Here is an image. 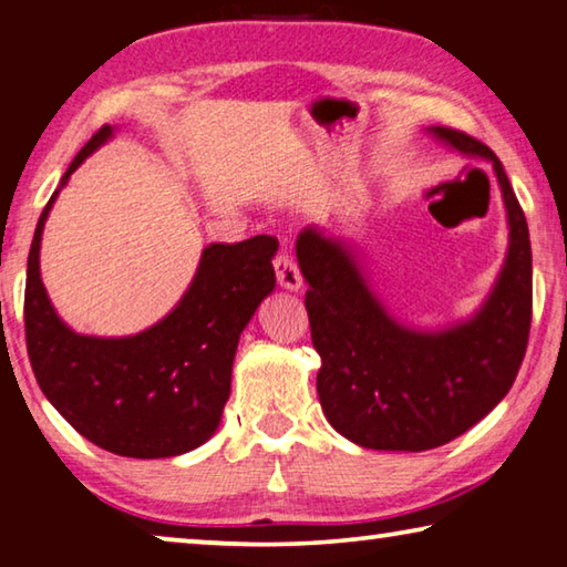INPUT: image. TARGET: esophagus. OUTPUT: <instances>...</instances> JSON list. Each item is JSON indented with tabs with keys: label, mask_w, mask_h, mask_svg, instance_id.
<instances>
[{
	"label": "esophagus",
	"mask_w": 567,
	"mask_h": 567,
	"mask_svg": "<svg viewBox=\"0 0 567 567\" xmlns=\"http://www.w3.org/2000/svg\"><path fill=\"white\" fill-rule=\"evenodd\" d=\"M275 277H277V285H280L282 290L297 292L302 287V275H300V270H297L295 260L287 252H280L275 257Z\"/></svg>",
	"instance_id": "1"
}]
</instances>
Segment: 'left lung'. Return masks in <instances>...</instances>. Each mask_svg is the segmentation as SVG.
Here are the masks:
<instances>
[{"instance_id": "8db88e82", "label": "left lung", "mask_w": 567, "mask_h": 567, "mask_svg": "<svg viewBox=\"0 0 567 567\" xmlns=\"http://www.w3.org/2000/svg\"><path fill=\"white\" fill-rule=\"evenodd\" d=\"M445 147L491 162L507 219V252L483 305L465 320L422 330L372 290L352 239L318 225L297 235L324 417L368 450L422 453L483 420L513 388L533 315L530 235L501 159L465 132L427 127Z\"/></svg>"}]
</instances>
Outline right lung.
Returning a JSON list of instances; mask_svg holds the SVG:
<instances>
[{
	"label": "right lung",
	"instance_id": "right-lung-1",
	"mask_svg": "<svg viewBox=\"0 0 567 567\" xmlns=\"http://www.w3.org/2000/svg\"><path fill=\"white\" fill-rule=\"evenodd\" d=\"M114 130L104 124L80 150L37 223L27 260V352L44 398L90 443L122 457H175L219 427L239 334L275 290L277 239L207 245L185 295L147 330L127 338L74 332L42 282V233L72 172Z\"/></svg>",
	"mask_w": 567,
	"mask_h": 567
}]
</instances>
